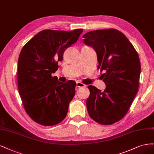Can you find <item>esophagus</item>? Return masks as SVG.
Masks as SVG:
<instances>
[{"instance_id": "obj_1", "label": "esophagus", "mask_w": 154, "mask_h": 154, "mask_svg": "<svg viewBox=\"0 0 154 154\" xmlns=\"http://www.w3.org/2000/svg\"><path fill=\"white\" fill-rule=\"evenodd\" d=\"M77 88H84V87H86V85L82 82H77Z\"/></svg>"}]
</instances>
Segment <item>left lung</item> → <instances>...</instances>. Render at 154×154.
<instances>
[{
    "label": "left lung",
    "instance_id": "1",
    "mask_svg": "<svg viewBox=\"0 0 154 154\" xmlns=\"http://www.w3.org/2000/svg\"><path fill=\"white\" fill-rule=\"evenodd\" d=\"M84 42L95 49L98 69L106 88L101 91L88 86L90 95L86 106L89 115L101 125H112L125 116L137 93L141 63L128 38L115 29L88 32Z\"/></svg>",
    "mask_w": 154,
    "mask_h": 154
}]
</instances>
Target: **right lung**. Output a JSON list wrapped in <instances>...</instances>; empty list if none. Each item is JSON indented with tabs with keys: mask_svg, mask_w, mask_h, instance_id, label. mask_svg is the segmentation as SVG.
Returning a JSON list of instances; mask_svg holds the SVG:
<instances>
[{
	"mask_svg": "<svg viewBox=\"0 0 154 154\" xmlns=\"http://www.w3.org/2000/svg\"><path fill=\"white\" fill-rule=\"evenodd\" d=\"M83 29H46L23 47L18 57V91L25 110L35 122L52 126L66 117L75 94V81L61 82L52 73L58 69L64 51L77 42Z\"/></svg>",
	"mask_w": 154,
	"mask_h": 154,
	"instance_id": "add662e5",
	"label": "right lung"
}]
</instances>
